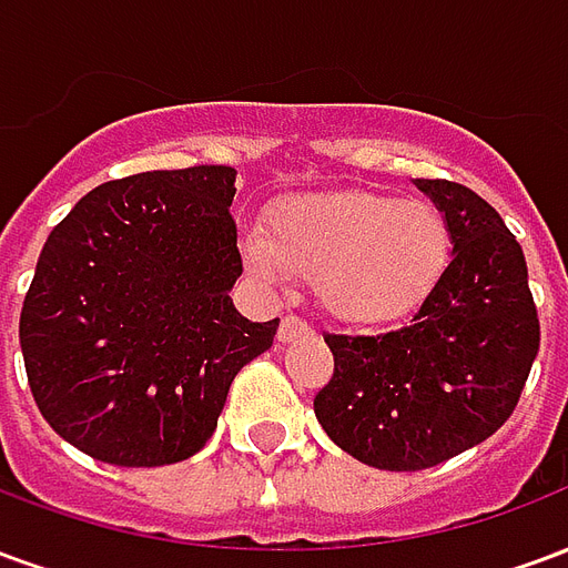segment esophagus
I'll return each mask as SVG.
<instances>
[{
	"instance_id": "obj_1",
	"label": "esophagus",
	"mask_w": 568,
	"mask_h": 568,
	"mask_svg": "<svg viewBox=\"0 0 568 568\" xmlns=\"http://www.w3.org/2000/svg\"><path fill=\"white\" fill-rule=\"evenodd\" d=\"M307 334H313V328H310L307 322L297 320V316H283V322H280V332H276V341H280V344H292V341H297V337H307Z\"/></svg>"
}]
</instances>
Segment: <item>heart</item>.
I'll return each instance as SVG.
<instances>
[{
    "instance_id": "1",
    "label": "heart",
    "mask_w": 568,
    "mask_h": 568,
    "mask_svg": "<svg viewBox=\"0 0 568 568\" xmlns=\"http://www.w3.org/2000/svg\"><path fill=\"white\" fill-rule=\"evenodd\" d=\"M267 236L243 240V261L264 283L313 280L320 307L349 325H386L417 313L444 280L453 234L426 200L383 191H304L267 210Z\"/></svg>"
}]
</instances>
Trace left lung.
Returning <instances> with one entry per match:
<instances>
[{
  "label": "left lung",
  "mask_w": 568,
  "mask_h": 568,
  "mask_svg": "<svg viewBox=\"0 0 568 568\" xmlns=\"http://www.w3.org/2000/svg\"><path fill=\"white\" fill-rule=\"evenodd\" d=\"M450 224L453 261L407 325L325 334L334 377L313 410L358 463L419 471L487 440L511 417L538 356L520 243L471 187L414 179Z\"/></svg>",
  "instance_id": "left-lung-1"
}]
</instances>
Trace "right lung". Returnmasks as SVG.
<instances>
[{
  "mask_svg": "<svg viewBox=\"0 0 568 568\" xmlns=\"http://www.w3.org/2000/svg\"><path fill=\"white\" fill-rule=\"evenodd\" d=\"M234 166L115 179L44 243L20 310L30 389L57 435L128 468L182 463L212 438L236 371L280 320L231 301L243 261Z\"/></svg>",
  "mask_w": 568,
  "mask_h": 568,
  "instance_id": "obj_1",
  "label": "right lung"
}]
</instances>
